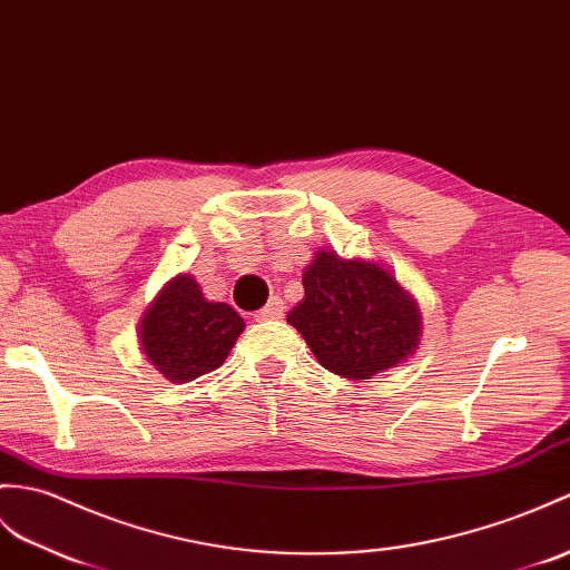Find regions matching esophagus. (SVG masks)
Masks as SVG:
<instances>
[{"instance_id":"1","label":"esophagus","mask_w":570,"mask_h":570,"mask_svg":"<svg viewBox=\"0 0 570 570\" xmlns=\"http://www.w3.org/2000/svg\"><path fill=\"white\" fill-rule=\"evenodd\" d=\"M284 315V301L279 296L269 298L267 306H264L262 311L255 313V321L257 323H267V321H279V317Z\"/></svg>"}]
</instances>
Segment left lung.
Here are the masks:
<instances>
[{"instance_id":"8db88e82","label":"left lung","mask_w":570,"mask_h":570,"mask_svg":"<svg viewBox=\"0 0 570 570\" xmlns=\"http://www.w3.org/2000/svg\"><path fill=\"white\" fill-rule=\"evenodd\" d=\"M286 321L330 372L364 381L413 356L422 333L415 298L381 264L317 249Z\"/></svg>"}]
</instances>
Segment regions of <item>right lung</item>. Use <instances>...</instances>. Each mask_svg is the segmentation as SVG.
Masks as SVG:
<instances>
[{"label": "right lung", "instance_id": "right-lung-1", "mask_svg": "<svg viewBox=\"0 0 570 570\" xmlns=\"http://www.w3.org/2000/svg\"><path fill=\"white\" fill-rule=\"evenodd\" d=\"M245 330L228 303L206 301L196 279L177 274L138 325L140 350L165 379L187 383L218 368Z\"/></svg>", "mask_w": 570, "mask_h": 570}]
</instances>
